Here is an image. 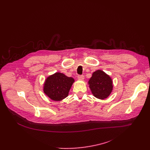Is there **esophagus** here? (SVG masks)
<instances>
[{"label":"esophagus","instance_id":"34e87169","mask_svg":"<svg viewBox=\"0 0 150 150\" xmlns=\"http://www.w3.org/2000/svg\"><path fill=\"white\" fill-rule=\"evenodd\" d=\"M78 79L79 80L82 81V80L84 79V76H83V75H78Z\"/></svg>","mask_w":150,"mask_h":150}]
</instances>
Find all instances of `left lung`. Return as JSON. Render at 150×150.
<instances>
[{
  "mask_svg": "<svg viewBox=\"0 0 150 150\" xmlns=\"http://www.w3.org/2000/svg\"><path fill=\"white\" fill-rule=\"evenodd\" d=\"M89 87L93 96L101 100L108 98L113 90V81L104 71L97 70L93 73L88 81Z\"/></svg>",
  "mask_w": 150,
  "mask_h": 150,
  "instance_id": "1",
  "label": "left lung"
}]
</instances>
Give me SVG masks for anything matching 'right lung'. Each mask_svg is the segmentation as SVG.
I'll return each instance as SVG.
<instances>
[{"label": "right lung", "instance_id": "add662e5", "mask_svg": "<svg viewBox=\"0 0 150 150\" xmlns=\"http://www.w3.org/2000/svg\"><path fill=\"white\" fill-rule=\"evenodd\" d=\"M75 80L65 74L56 72L48 76L44 83L43 91L53 101H61L68 97Z\"/></svg>", "mask_w": 150, "mask_h": 150}]
</instances>
